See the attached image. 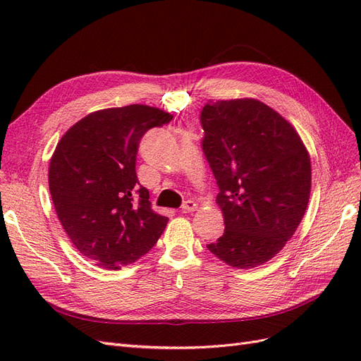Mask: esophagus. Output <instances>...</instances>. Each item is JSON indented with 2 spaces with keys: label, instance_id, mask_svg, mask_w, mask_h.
I'll return each mask as SVG.
<instances>
[{
  "label": "esophagus",
  "instance_id": "obj_1",
  "mask_svg": "<svg viewBox=\"0 0 361 361\" xmlns=\"http://www.w3.org/2000/svg\"><path fill=\"white\" fill-rule=\"evenodd\" d=\"M195 209H197V203H195L194 200H187L183 204H182V214H190V212H194Z\"/></svg>",
  "mask_w": 361,
  "mask_h": 361
}]
</instances>
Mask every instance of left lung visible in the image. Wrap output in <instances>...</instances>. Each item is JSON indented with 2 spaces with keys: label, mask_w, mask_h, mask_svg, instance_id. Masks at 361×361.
I'll return each mask as SVG.
<instances>
[{
  "label": "left lung",
  "mask_w": 361,
  "mask_h": 361,
  "mask_svg": "<svg viewBox=\"0 0 361 361\" xmlns=\"http://www.w3.org/2000/svg\"><path fill=\"white\" fill-rule=\"evenodd\" d=\"M200 120L226 224L223 236L206 247L238 269L264 265L286 245L307 209V147L289 120L255 97L209 99Z\"/></svg>",
  "instance_id": "left-lung-1"
}]
</instances>
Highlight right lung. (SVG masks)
I'll return each instance as SVG.
<instances>
[{"instance_id":"obj_1","label":"right lung","mask_w":361,"mask_h":361,"mask_svg":"<svg viewBox=\"0 0 361 361\" xmlns=\"http://www.w3.org/2000/svg\"><path fill=\"white\" fill-rule=\"evenodd\" d=\"M173 116L133 104L87 114L63 134L48 183L59 220L75 248L97 267L120 269L157 244L169 218L152 209L135 161L147 129Z\"/></svg>"}]
</instances>
